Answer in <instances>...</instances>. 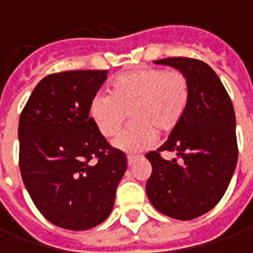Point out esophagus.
<instances>
[{
    "instance_id": "1",
    "label": "esophagus",
    "mask_w": 253,
    "mask_h": 253,
    "mask_svg": "<svg viewBox=\"0 0 253 253\" xmlns=\"http://www.w3.org/2000/svg\"><path fill=\"white\" fill-rule=\"evenodd\" d=\"M138 160V156H127V164H128V167H131V165L135 164V161Z\"/></svg>"
}]
</instances>
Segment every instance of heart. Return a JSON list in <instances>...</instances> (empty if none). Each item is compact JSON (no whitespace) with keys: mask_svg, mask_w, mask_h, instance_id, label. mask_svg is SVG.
Masks as SVG:
<instances>
[{"mask_svg":"<svg viewBox=\"0 0 253 253\" xmlns=\"http://www.w3.org/2000/svg\"><path fill=\"white\" fill-rule=\"evenodd\" d=\"M190 101V84L181 72L143 67L121 74L111 94L99 92L90 100L89 114L100 134L114 137L126 122L132 123L114 139V148L127 153L149 149L156 131L168 134L180 123Z\"/></svg>","mask_w":253,"mask_h":253,"instance_id":"b5f03b06","label":"heart"}]
</instances>
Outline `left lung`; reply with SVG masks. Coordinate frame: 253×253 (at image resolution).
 <instances>
[{"mask_svg": "<svg viewBox=\"0 0 253 253\" xmlns=\"http://www.w3.org/2000/svg\"><path fill=\"white\" fill-rule=\"evenodd\" d=\"M154 63L186 76L190 101L164 145L146 154L153 169L146 194L160 212L190 221L210 211L232 180L239 157L236 115L226 89L207 63L184 57ZM161 151H173L181 161L164 160Z\"/></svg>", "mask_w": 253, "mask_h": 253, "instance_id": "left-lung-1", "label": "left lung"}]
</instances>
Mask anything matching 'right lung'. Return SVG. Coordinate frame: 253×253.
<instances>
[{
    "label": "right lung",
    "instance_id": "obj_1",
    "mask_svg": "<svg viewBox=\"0 0 253 253\" xmlns=\"http://www.w3.org/2000/svg\"><path fill=\"white\" fill-rule=\"evenodd\" d=\"M107 73L50 74L20 115L21 177L42 215L59 228L88 230L105 221L127 169L126 154L107 142L89 116Z\"/></svg>",
    "mask_w": 253,
    "mask_h": 253
}]
</instances>
